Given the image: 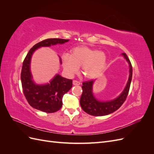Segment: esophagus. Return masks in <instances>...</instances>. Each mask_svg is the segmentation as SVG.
Here are the masks:
<instances>
[{"label":"esophagus","instance_id":"1","mask_svg":"<svg viewBox=\"0 0 154 154\" xmlns=\"http://www.w3.org/2000/svg\"><path fill=\"white\" fill-rule=\"evenodd\" d=\"M72 83H73V85H80V82H78V81H76V80H74V81L72 82Z\"/></svg>","mask_w":154,"mask_h":154}]
</instances>
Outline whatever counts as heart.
<instances>
[{
    "mask_svg": "<svg viewBox=\"0 0 154 154\" xmlns=\"http://www.w3.org/2000/svg\"><path fill=\"white\" fill-rule=\"evenodd\" d=\"M62 60L63 69L67 75H74L79 67L82 66V73L88 79L98 77L106 64V56L104 52L84 45L73 48L70 55L63 54Z\"/></svg>",
    "mask_w": 154,
    "mask_h": 154,
    "instance_id": "heart-1",
    "label": "heart"
}]
</instances>
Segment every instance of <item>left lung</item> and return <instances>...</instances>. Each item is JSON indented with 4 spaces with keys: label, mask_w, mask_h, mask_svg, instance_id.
I'll use <instances>...</instances> for the list:
<instances>
[{
    "label": "left lung",
    "mask_w": 154,
    "mask_h": 154,
    "mask_svg": "<svg viewBox=\"0 0 154 154\" xmlns=\"http://www.w3.org/2000/svg\"><path fill=\"white\" fill-rule=\"evenodd\" d=\"M123 57L129 64V78L123 91L116 98L106 101L97 100L92 92V87L94 80L84 82L82 84L83 92L80 98V105L82 109L87 114L94 116H102L110 114L117 110L126 100L128 96L132 77V67L130 60L125 53Z\"/></svg>",
    "instance_id": "obj_1"
}]
</instances>
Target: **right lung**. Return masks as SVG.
<instances>
[{
	"label": "right lung",
	"instance_id": "1",
	"mask_svg": "<svg viewBox=\"0 0 154 154\" xmlns=\"http://www.w3.org/2000/svg\"><path fill=\"white\" fill-rule=\"evenodd\" d=\"M69 40L62 38H48L41 41L29 50L24 60L20 75L23 92L29 104L37 110L47 113H53L59 110L62 106L63 95L72 86V80L57 74L47 84H36L32 80L30 69L32 55L37 49L41 47L62 44ZM60 63H62L61 58Z\"/></svg>",
	"mask_w": 154,
	"mask_h": 154
}]
</instances>
